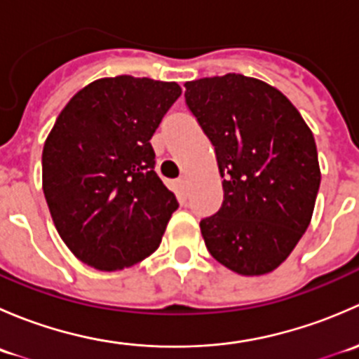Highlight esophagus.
<instances>
[{
  "instance_id": "1",
  "label": "esophagus",
  "mask_w": 359,
  "mask_h": 359,
  "mask_svg": "<svg viewBox=\"0 0 359 359\" xmlns=\"http://www.w3.org/2000/svg\"><path fill=\"white\" fill-rule=\"evenodd\" d=\"M187 177H179V180H177V186H179V189L182 191V193H187Z\"/></svg>"
}]
</instances>
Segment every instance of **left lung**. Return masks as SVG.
<instances>
[{
  "label": "left lung",
  "mask_w": 359,
  "mask_h": 359,
  "mask_svg": "<svg viewBox=\"0 0 359 359\" xmlns=\"http://www.w3.org/2000/svg\"><path fill=\"white\" fill-rule=\"evenodd\" d=\"M184 86L224 177L222 206L200 222L206 248L238 274L271 273L313 217L321 182L313 132L290 100L260 79L229 72Z\"/></svg>",
  "instance_id": "8db88e82"
}]
</instances>
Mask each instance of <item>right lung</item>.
<instances>
[{"instance_id":"1","label":"right lung","mask_w":359,"mask_h":359,"mask_svg":"<svg viewBox=\"0 0 359 359\" xmlns=\"http://www.w3.org/2000/svg\"><path fill=\"white\" fill-rule=\"evenodd\" d=\"M180 93L175 81L102 78L57 118L43 147V193L81 262L119 271L161 243L179 203L154 172L149 140Z\"/></svg>"}]
</instances>
